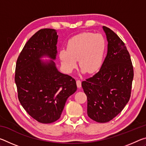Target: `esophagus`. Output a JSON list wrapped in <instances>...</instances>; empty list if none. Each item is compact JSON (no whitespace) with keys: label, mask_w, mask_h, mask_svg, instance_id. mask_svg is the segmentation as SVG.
Listing matches in <instances>:
<instances>
[{"label":"esophagus","mask_w":146,"mask_h":146,"mask_svg":"<svg viewBox=\"0 0 146 146\" xmlns=\"http://www.w3.org/2000/svg\"><path fill=\"white\" fill-rule=\"evenodd\" d=\"M76 85H77V87L78 88H81V86H82V83H81V81L80 80H76Z\"/></svg>","instance_id":"obj_1"}]
</instances>
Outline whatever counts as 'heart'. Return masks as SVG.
<instances>
[{
	"label": "heart",
	"instance_id": "1",
	"mask_svg": "<svg viewBox=\"0 0 146 146\" xmlns=\"http://www.w3.org/2000/svg\"><path fill=\"white\" fill-rule=\"evenodd\" d=\"M106 48V41L100 33L84 32L70 38L67 50L60 51L61 63L66 71L71 72L76 67V60L84 71L94 73L102 66Z\"/></svg>",
	"mask_w": 146,
	"mask_h": 146
}]
</instances>
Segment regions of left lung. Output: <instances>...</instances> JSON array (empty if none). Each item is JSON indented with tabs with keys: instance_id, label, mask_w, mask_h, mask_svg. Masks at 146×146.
Listing matches in <instances>:
<instances>
[{
	"instance_id": "obj_1",
	"label": "left lung",
	"mask_w": 146,
	"mask_h": 146,
	"mask_svg": "<svg viewBox=\"0 0 146 146\" xmlns=\"http://www.w3.org/2000/svg\"><path fill=\"white\" fill-rule=\"evenodd\" d=\"M108 53L100 70L82 82L88 98V115L97 122L111 120L129 102L134 71L125 44L111 29L103 26Z\"/></svg>"
}]
</instances>
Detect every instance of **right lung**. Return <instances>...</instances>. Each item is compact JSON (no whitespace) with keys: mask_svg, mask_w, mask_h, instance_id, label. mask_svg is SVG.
Returning a JSON list of instances; mask_svg holds the SVG:
<instances>
[{"mask_svg":"<svg viewBox=\"0 0 146 146\" xmlns=\"http://www.w3.org/2000/svg\"><path fill=\"white\" fill-rule=\"evenodd\" d=\"M58 35L55 29H42L24 46L17 58L15 81L20 103L38 122L49 123L59 119L68 98L76 91L75 79L59 72L55 60Z\"/></svg>","mask_w":146,"mask_h":146,"instance_id":"add662e5","label":"right lung"}]
</instances>
